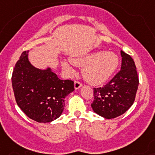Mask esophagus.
<instances>
[{"mask_svg":"<svg viewBox=\"0 0 155 155\" xmlns=\"http://www.w3.org/2000/svg\"><path fill=\"white\" fill-rule=\"evenodd\" d=\"M81 86H82V84H81V83L79 82V81H74V89H80Z\"/></svg>","mask_w":155,"mask_h":155,"instance_id":"obj_1","label":"esophagus"}]
</instances>
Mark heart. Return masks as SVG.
Listing matches in <instances>:
<instances>
[{
    "mask_svg": "<svg viewBox=\"0 0 155 155\" xmlns=\"http://www.w3.org/2000/svg\"><path fill=\"white\" fill-rule=\"evenodd\" d=\"M74 66L83 67L84 78L92 85H102L112 76L119 65L118 55L114 52L97 51L70 59ZM62 68L70 74L74 70L70 64L62 62Z\"/></svg>",
    "mask_w": 155,
    "mask_h": 155,
    "instance_id": "b5f03b06",
    "label": "heart"
}]
</instances>
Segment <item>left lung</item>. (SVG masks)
<instances>
[{"label":"left lung","instance_id":"8db88e82","mask_svg":"<svg viewBox=\"0 0 155 155\" xmlns=\"http://www.w3.org/2000/svg\"><path fill=\"white\" fill-rule=\"evenodd\" d=\"M120 54L122 64L120 72L104 87L93 89L94 100L92 108L105 119L116 118L131 108L139 86L134 60L123 51Z\"/></svg>","mask_w":155,"mask_h":155}]
</instances>
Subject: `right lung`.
I'll use <instances>...</instances> for the list:
<instances>
[{
	"label": "right lung",
	"instance_id": "right-lung-1",
	"mask_svg": "<svg viewBox=\"0 0 155 155\" xmlns=\"http://www.w3.org/2000/svg\"><path fill=\"white\" fill-rule=\"evenodd\" d=\"M12 84L18 106L29 118L50 123L63 112L65 98L74 90V81L61 80L51 68L40 70L28 60V51L21 54L14 67Z\"/></svg>",
	"mask_w": 155,
	"mask_h": 155
}]
</instances>
